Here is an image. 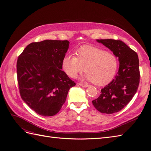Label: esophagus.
<instances>
[{"label": "esophagus", "mask_w": 151, "mask_h": 151, "mask_svg": "<svg viewBox=\"0 0 151 151\" xmlns=\"http://www.w3.org/2000/svg\"><path fill=\"white\" fill-rule=\"evenodd\" d=\"M78 84H79V86H82V87H83V88H88V86H89V84H82V83H79Z\"/></svg>", "instance_id": "1"}]
</instances>
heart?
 Segmentation results:
<instances>
[{
    "mask_svg": "<svg viewBox=\"0 0 151 151\" xmlns=\"http://www.w3.org/2000/svg\"><path fill=\"white\" fill-rule=\"evenodd\" d=\"M77 57L67 53L63 57L62 67L65 74L75 78L84 70L83 79L96 85H105L112 81L118 68V59L111 52L91 45H84L76 50Z\"/></svg>",
    "mask_w": 151,
    "mask_h": 151,
    "instance_id": "b5f03b06",
    "label": "heart"
}]
</instances>
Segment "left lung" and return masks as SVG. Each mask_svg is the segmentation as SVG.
<instances>
[{
	"label": "left lung",
	"mask_w": 151,
	"mask_h": 151,
	"mask_svg": "<svg viewBox=\"0 0 151 151\" xmlns=\"http://www.w3.org/2000/svg\"><path fill=\"white\" fill-rule=\"evenodd\" d=\"M118 58L119 69L115 79L101 90L99 96L92 101L102 113L112 114L120 111L129 103L137 91L139 81V61L137 54L120 40H96Z\"/></svg>",
	"instance_id": "8db88e82"
}]
</instances>
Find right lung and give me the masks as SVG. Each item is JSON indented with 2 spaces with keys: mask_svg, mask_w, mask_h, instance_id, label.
I'll return each mask as SVG.
<instances>
[{
  "mask_svg": "<svg viewBox=\"0 0 151 151\" xmlns=\"http://www.w3.org/2000/svg\"><path fill=\"white\" fill-rule=\"evenodd\" d=\"M67 40L31 43L17 61L18 85L22 99L44 116L57 114L76 83L62 70V61L69 48Z\"/></svg>",
  "mask_w": 151,
  "mask_h": 151,
  "instance_id": "right-lung-1",
  "label": "right lung"
}]
</instances>
